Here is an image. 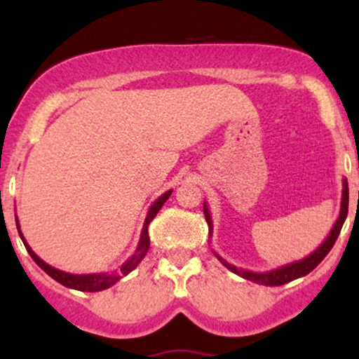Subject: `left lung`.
Segmentation results:
<instances>
[{
  "mask_svg": "<svg viewBox=\"0 0 359 359\" xmlns=\"http://www.w3.org/2000/svg\"><path fill=\"white\" fill-rule=\"evenodd\" d=\"M348 203H349L348 180L343 179V197H341L339 217L336 219L334 226H332V229H331V233L327 234V238H325V240L323 241V245H320L317 250L312 251L309 257L299 259V262H292V263H288V265L278 266V269H273L270 271H250V270L238 269V266H234V265H231V263H228L224 258H221L219 255L216 253V251H214V255H216L217 259H219V262L226 266V269L231 270L233 273L240 275V277H243V278L251 280V282L259 283V285H266V287L283 285V283H288V282H292V280L300 278V277H304V275L311 273V271L314 270L316 266L319 265V263L325 258V255L331 251V248L334 246V243L337 240V236H339L341 228H343V224L346 221V216H348ZM204 216H205V221H208V224H209V236H211V233H212V217H211V212H209V209H208V205H205V203H204Z\"/></svg>",
  "mask_w": 359,
  "mask_h": 359,
  "instance_id": "left-lung-1",
  "label": "left lung"
}]
</instances>
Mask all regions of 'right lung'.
I'll return each mask as SVG.
<instances>
[{
	"instance_id": "obj_1",
	"label": "right lung",
	"mask_w": 359,
	"mask_h": 359,
	"mask_svg": "<svg viewBox=\"0 0 359 359\" xmlns=\"http://www.w3.org/2000/svg\"><path fill=\"white\" fill-rule=\"evenodd\" d=\"M172 191H167L165 194H162V196L158 197V199L155 201L154 204L150 205V209H148V214L145 217V222H143V229H142V234H140V241H138V246L137 250H135V253L131 255V258L128 259L126 263H123L121 269L119 270H114V271H102V273H88V275H74V273H65V271L62 270H57L53 269V266L48 265V263H45L42 258L36 257V253L34 250L30 248V245H28L27 240L23 238V233L22 229H20V224H18V217H15L16 219V228H18V233H20V238H22L25 248H27L28 255H30L32 258H34V262L36 265L42 269L45 273L50 275V277L55 280V282L62 283L64 287H69V288H74V290H81V292H100V290H104V288H109L111 285H114V283L119 282L123 277H126L130 271H133L138 266V263L142 262L143 258H145V255L148 253V248H150V236H148V224H150L151 219L156 216V212L162 209V205L165 204V201L170 197Z\"/></svg>"
}]
</instances>
